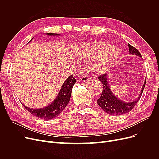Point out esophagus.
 Here are the masks:
<instances>
[{
	"mask_svg": "<svg viewBox=\"0 0 159 159\" xmlns=\"http://www.w3.org/2000/svg\"><path fill=\"white\" fill-rule=\"evenodd\" d=\"M89 80H90V78L88 75H84L83 76H81L80 78V81H81V82H83V83L87 82V81H89Z\"/></svg>",
	"mask_w": 159,
	"mask_h": 159,
	"instance_id": "1",
	"label": "esophagus"
}]
</instances>
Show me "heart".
I'll use <instances>...</instances> for the list:
<instances>
[{"mask_svg": "<svg viewBox=\"0 0 159 159\" xmlns=\"http://www.w3.org/2000/svg\"><path fill=\"white\" fill-rule=\"evenodd\" d=\"M119 49L114 45L102 41H91L80 45L76 55L79 60L92 64L96 75H102L111 69L119 57Z\"/></svg>", "mask_w": 159, "mask_h": 159, "instance_id": "1", "label": "heart"}]
</instances>
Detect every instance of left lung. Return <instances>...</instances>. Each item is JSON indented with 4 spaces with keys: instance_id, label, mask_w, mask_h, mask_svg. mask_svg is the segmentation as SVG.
<instances>
[{
    "instance_id": "8db88e82",
    "label": "left lung",
    "mask_w": 159,
    "mask_h": 159,
    "mask_svg": "<svg viewBox=\"0 0 159 159\" xmlns=\"http://www.w3.org/2000/svg\"><path fill=\"white\" fill-rule=\"evenodd\" d=\"M129 54L137 56L142 58V56L135 48H134L131 45L128 44ZM147 78V77H146ZM99 80L102 82L103 85V88L102 91V95L100 98L98 100V104L99 106L102 108L105 113H107L109 115H115V116H119V115H122L125 113H129V111L134 108L135 106L137 103L140 99L143 91L145 88V84H146V79L144 81V84L140 93L138 95V98H136L133 102H124L122 99L118 98L114 95L113 91L110 88V85L109 82L108 75L107 74H103L99 76Z\"/></svg>"
}]
</instances>
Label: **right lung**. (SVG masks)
Segmentation results:
<instances>
[{
  "label": "right lung",
  "instance_id": "right-lung-1",
  "mask_svg": "<svg viewBox=\"0 0 159 159\" xmlns=\"http://www.w3.org/2000/svg\"><path fill=\"white\" fill-rule=\"evenodd\" d=\"M45 34L48 36H60L59 34L53 33H46ZM33 38L34 37L30 40V41H32ZM75 83V79L72 75H70L62 84L59 93L57 95L55 99L46 107L38 109H33L28 107L22 103H21L30 113L38 118L45 120L53 119L58 116L63 111V110L69 103L71 94V90Z\"/></svg>",
  "mask_w": 159,
  "mask_h": 159
}]
</instances>
